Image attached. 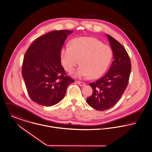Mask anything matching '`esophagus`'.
Instances as JSON below:
<instances>
[{"label":"esophagus","instance_id":"obj_1","mask_svg":"<svg viewBox=\"0 0 152 152\" xmlns=\"http://www.w3.org/2000/svg\"><path fill=\"white\" fill-rule=\"evenodd\" d=\"M77 83H78V84L79 86H80L81 87H84V86H85V85H86L84 83L81 82V81H77Z\"/></svg>","mask_w":152,"mask_h":152}]
</instances>
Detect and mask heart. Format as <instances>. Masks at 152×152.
<instances>
[{"label":"heart","mask_w":152,"mask_h":152,"mask_svg":"<svg viewBox=\"0 0 152 152\" xmlns=\"http://www.w3.org/2000/svg\"><path fill=\"white\" fill-rule=\"evenodd\" d=\"M113 57L111 48L93 37H80L71 41L69 46L60 51L61 62L64 68L72 72L76 66L81 65L75 73L77 78H97L107 69Z\"/></svg>","instance_id":"1"}]
</instances>
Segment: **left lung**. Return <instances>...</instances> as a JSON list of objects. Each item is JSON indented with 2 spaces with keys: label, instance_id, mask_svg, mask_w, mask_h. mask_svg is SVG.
Returning a JSON list of instances; mask_svg holds the SVG:
<instances>
[{
  "label": "left lung",
  "instance_id": "8db88e82",
  "mask_svg": "<svg viewBox=\"0 0 152 152\" xmlns=\"http://www.w3.org/2000/svg\"><path fill=\"white\" fill-rule=\"evenodd\" d=\"M106 36L113 51V61L104 77L90 84L93 92L87 99L90 106L99 111L111 108L120 100L127 88L132 68L124 47L110 35Z\"/></svg>",
  "mask_w": 152,
  "mask_h": 152
}]
</instances>
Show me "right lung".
Listing matches in <instances>:
<instances>
[{"label": "right lung", "mask_w": 152, "mask_h": 152, "mask_svg": "<svg viewBox=\"0 0 152 152\" xmlns=\"http://www.w3.org/2000/svg\"><path fill=\"white\" fill-rule=\"evenodd\" d=\"M70 30L54 31L37 39L23 58L22 74L31 99L47 107L64 97L74 80L66 75L61 65L60 51Z\"/></svg>", "instance_id": "1"}]
</instances>
